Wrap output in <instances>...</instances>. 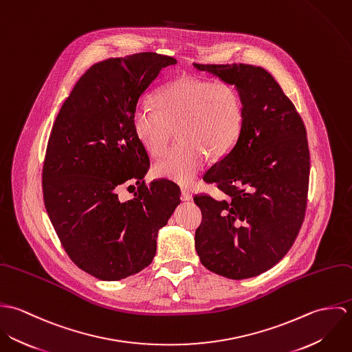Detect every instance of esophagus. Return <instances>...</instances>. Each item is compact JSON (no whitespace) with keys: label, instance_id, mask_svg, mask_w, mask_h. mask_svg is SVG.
Segmentation results:
<instances>
[{"label":"esophagus","instance_id":"esophagus-1","mask_svg":"<svg viewBox=\"0 0 352 352\" xmlns=\"http://www.w3.org/2000/svg\"><path fill=\"white\" fill-rule=\"evenodd\" d=\"M191 198H192V194H191L190 188L182 187V199H183V201H190Z\"/></svg>","mask_w":352,"mask_h":352}]
</instances>
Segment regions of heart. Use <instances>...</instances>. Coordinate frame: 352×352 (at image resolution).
<instances>
[{
    "label": "heart",
    "mask_w": 352,
    "mask_h": 352,
    "mask_svg": "<svg viewBox=\"0 0 352 352\" xmlns=\"http://www.w3.org/2000/svg\"><path fill=\"white\" fill-rule=\"evenodd\" d=\"M153 102L140 104L131 126L141 146L158 157L165 151L173 127L182 140L155 164V173L188 183L206 157L221 160L236 146L244 129L245 107L236 85L197 76H182L161 87Z\"/></svg>",
    "instance_id": "obj_1"
}]
</instances>
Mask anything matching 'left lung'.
Here are the masks:
<instances>
[{
    "label": "left lung",
    "instance_id": "8db88e82",
    "mask_svg": "<svg viewBox=\"0 0 352 352\" xmlns=\"http://www.w3.org/2000/svg\"><path fill=\"white\" fill-rule=\"evenodd\" d=\"M194 66L236 85L245 107L236 146L203 176L225 195L194 197L201 210L195 248L207 270L247 279L279 263L300 233L310 172L306 129L265 69L245 63Z\"/></svg>",
    "mask_w": 352,
    "mask_h": 352
}]
</instances>
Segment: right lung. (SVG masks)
<instances>
[{"label":"right lung","instance_id":"right-lung-1","mask_svg":"<svg viewBox=\"0 0 352 352\" xmlns=\"http://www.w3.org/2000/svg\"><path fill=\"white\" fill-rule=\"evenodd\" d=\"M176 63L157 52L95 63L51 129L42 172L45 206L72 261L101 280L146 268L158 230L180 203L173 182L145 183L151 161L131 126L140 96L164 67ZM131 181L138 186L135 198L119 201L118 187Z\"/></svg>","mask_w":352,"mask_h":352}]
</instances>
